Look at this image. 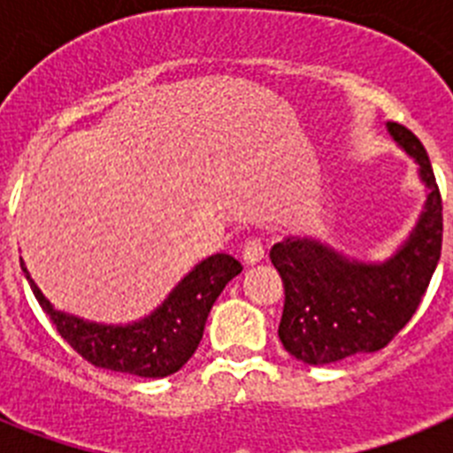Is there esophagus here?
<instances>
[{
    "instance_id": "esophagus-1",
    "label": "esophagus",
    "mask_w": 453,
    "mask_h": 453,
    "mask_svg": "<svg viewBox=\"0 0 453 453\" xmlns=\"http://www.w3.org/2000/svg\"><path fill=\"white\" fill-rule=\"evenodd\" d=\"M265 258V245H263L261 238H250L242 247V261L247 265H256V263H261Z\"/></svg>"
}]
</instances>
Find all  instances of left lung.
Segmentation results:
<instances>
[{
	"label": "left lung",
	"mask_w": 453,
	"mask_h": 453,
	"mask_svg": "<svg viewBox=\"0 0 453 453\" xmlns=\"http://www.w3.org/2000/svg\"><path fill=\"white\" fill-rule=\"evenodd\" d=\"M392 138L419 163L426 206L406 245L383 265L347 261L315 240L286 238L270 250L286 283L279 338L295 358L326 365L388 347L429 288L442 250V197L418 135L388 122Z\"/></svg>",
	"instance_id": "8db88e82"
}]
</instances>
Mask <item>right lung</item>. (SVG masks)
<instances>
[{"label":"right lung","mask_w":453,"mask_h":453,"mask_svg":"<svg viewBox=\"0 0 453 453\" xmlns=\"http://www.w3.org/2000/svg\"><path fill=\"white\" fill-rule=\"evenodd\" d=\"M22 270L27 274L24 263ZM240 270L242 265L234 256H211L170 292L154 315L129 326H104L61 313L47 302L29 274L27 279L56 331L83 361L104 370L161 379L179 372L190 361L215 299Z\"/></svg>","instance_id":"right-lung-1"}]
</instances>
